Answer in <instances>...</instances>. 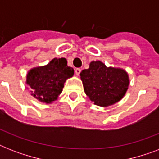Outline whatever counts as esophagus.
Here are the masks:
<instances>
[{"instance_id":"34e87169","label":"esophagus","mask_w":159,"mask_h":159,"mask_svg":"<svg viewBox=\"0 0 159 159\" xmlns=\"http://www.w3.org/2000/svg\"><path fill=\"white\" fill-rule=\"evenodd\" d=\"M81 71H82V70L80 69V68H76V69H75V73H76L77 76H79L80 73H81Z\"/></svg>"}]
</instances>
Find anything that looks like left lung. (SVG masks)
<instances>
[{
	"mask_svg": "<svg viewBox=\"0 0 159 159\" xmlns=\"http://www.w3.org/2000/svg\"><path fill=\"white\" fill-rule=\"evenodd\" d=\"M84 92L95 105L102 107L120 102L125 95L129 78L125 70L106 67L101 61H92L88 69L80 73Z\"/></svg>",
	"mask_w": 159,
	"mask_h": 159,
	"instance_id": "obj_1",
	"label": "left lung"
}]
</instances>
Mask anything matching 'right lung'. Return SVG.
I'll return each instance as SVG.
<instances>
[{"mask_svg":"<svg viewBox=\"0 0 159 159\" xmlns=\"http://www.w3.org/2000/svg\"><path fill=\"white\" fill-rule=\"evenodd\" d=\"M73 74L74 70L67 66L66 58L55 57L47 65L31 68L26 75V84L34 98L51 104L62 92L66 80Z\"/></svg>","mask_w":159,"mask_h":159,"instance_id":"add662e5","label":"right lung"}]
</instances>
